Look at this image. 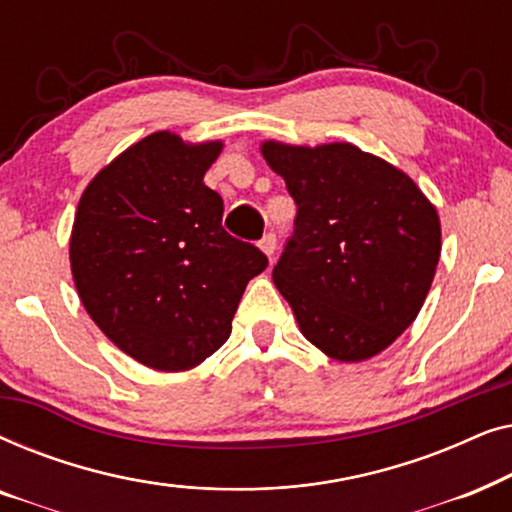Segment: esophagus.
<instances>
[{
    "instance_id": "1",
    "label": "esophagus",
    "mask_w": 512,
    "mask_h": 512,
    "mask_svg": "<svg viewBox=\"0 0 512 512\" xmlns=\"http://www.w3.org/2000/svg\"><path fill=\"white\" fill-rule=\"evenodd\" d=\"M258 247H261V251L268 258H272V254H275V249H277V237L272 235V233H268V235H263V240L258 242Z\"/></svg>"
}]
</instances>
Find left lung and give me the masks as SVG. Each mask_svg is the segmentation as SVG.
<instances>
[{
	"instance_id": "8db88e82",
	"label": "left lung",
	"mask_w": 512,
	"mask_h": 512,
	"mask_svg": "<svg viewBox=\"0 0 512 512\" xmlns=\"http://www.w3.org/2000/svg\"><path fill=\"white\" fill-rule=\"evenodd\" d=\"M261 153L298 205L272 279L300 333L342 363L384 352L431 289L436 207L403 170L349 142L265 139Z\"/></svg>"
}]
</instances>
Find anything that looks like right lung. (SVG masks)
Here are the masks:
<instances>
[{
	"instance_id": "obj_1",
	"label": "right lung",
	"mask_w": 512,
	"mask_h": 512,
	"mask_svg": "<svg viewBox=\"0 0 512 512\" xmlns=\"http://www.w3.org/2000/svg\"><path fill=\"white\" fill-rule=\"evenodd\" d=\"M223 142L170 130L132 144L95 174L76 209L69 263L97 328L146 368L200 366L233 331L249 279L268 268L254 244L221 226L205 172Z\"/></svg>"
}]
</instances>
